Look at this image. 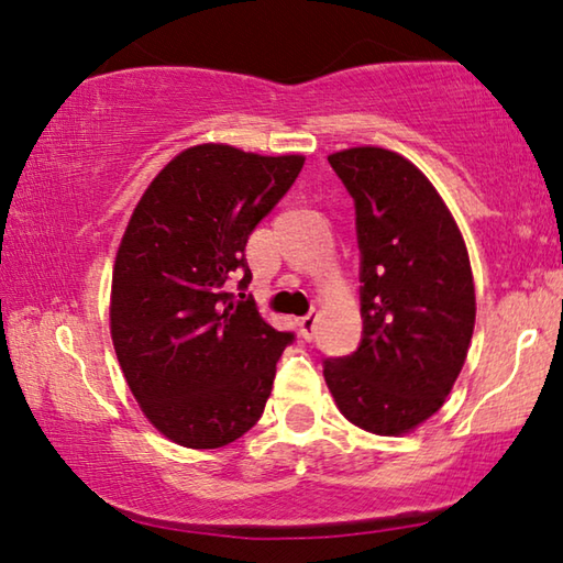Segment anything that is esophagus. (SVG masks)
Segmentation results:
<instances>
[{"label": "esophagus", "mask_w": 563, "mask_h": 563, "mask_svg": "<svg viewBox=\"0 0 563 563\" xmlns=\"http://www.w3.org/2000/svg\"><path fill=\"white\" fill-rule=\"evenodd\" d=\"M316 322H318V312H310V316H305V318L298 320L300 335L305 340H312V335H316Z\"/></svg>", "instance_id": "34e87169"}]
</instances>
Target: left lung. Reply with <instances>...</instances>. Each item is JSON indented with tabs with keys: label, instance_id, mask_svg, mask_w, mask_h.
Here are the masks:
<instances>
[{
	"label": "left lung",
	"instance_id": "1",
	"mask_svg": "<svg viewBox=\"0 0 563 563\" xmlns=\"http://www.w3.org/2000/svg\"><path fill=\"white\" fill-rule=\"evenodd\" d=\"M355 198L362 342L325 360L342 415L379 437L415 432L444 405L470 352L476 298L460 225L412 161L379 146L328 156Z\"/></svg>",
	"mask_w": 563,
	"mask_h": 563
}]
</instances>
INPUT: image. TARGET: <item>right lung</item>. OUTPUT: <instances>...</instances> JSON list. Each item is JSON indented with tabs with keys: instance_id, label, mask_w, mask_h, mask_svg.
<instances>
[{
	"instance_id": "obj_1",
	"label": "right lung",
	"mask_w": 563,
	"mask_h": 563,
	"mask_svg": "<svg viewBox=\"0 0 563 563\" xmlns=\"http://www.w3.org/2000/svg\"><path fill=\"white\" fill-rule=\"evenodd\" d=\"M305 156L228 144L180 151L133 208L111 278L109 325L141 412L166 440L218 450L258 422L275 362L292 342L253 300L233 302L231 273L251 283L245 243L298 178Z\"/></svg>"
}]
</instances>
